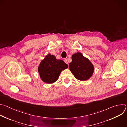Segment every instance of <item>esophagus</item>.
Instances as JSON below:
<instances>
[{"label": "esophagus", "mask_w": 127, "mask_h": 127, "mask_svg": "<svg viewBox=\"0 0 127 127\" xmlns=\"http://www.w3.org/2000/svg\"><path fill=\"white\" fill-rule=\"evenodd\" d=\"M64 61V62H65V63L67 64H68V65L69 64H68V61H67V59H65Z\"/></svg>", "instance_id": "esophagus-1"}]
</instances>
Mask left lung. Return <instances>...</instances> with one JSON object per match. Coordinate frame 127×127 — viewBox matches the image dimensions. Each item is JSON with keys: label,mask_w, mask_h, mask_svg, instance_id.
Wrapping results in <instances>:
<instances>
[{"label": "left lung", "mask_w": 127, "mask_h": 127, "mask_svg": "<svg viewBox=\"0 0 127 127\" xmlns=\"http://www.w3.org/2000/svg\"><path fill=\"white\" fill-rule=\"evenodd\" d=\"M69 68L75 77L82 81L88 79L92 76L94 71L92 63L79 52L72 55Z\"/></svg>", "instance_id": "8db88e82"}]
</instances>
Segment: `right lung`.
Wrapping results in <instances>:
<instances>
[{
  "mask_svg": "<svg viewBox=\"0 0 127 127\" xmlns=\"http://www.w3.org/2000/svg\"><path fill=\"white\" fill-rule=\"evenodd\" d=\"M68 67L63 60L56 59L55 56L48 54L39 66L41 79L47 83H52L58 80L61 72Z\"/></svg>",
  "mask_w": 127,
  "mask_h": 127,
  "instance_id": "right-lung-1",
  "label": "right lung"
}]
</instances>
